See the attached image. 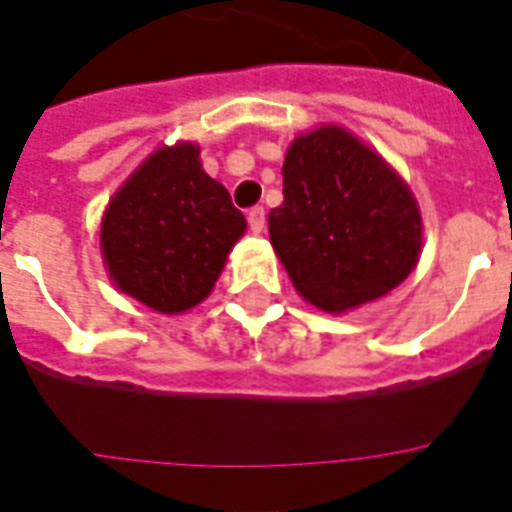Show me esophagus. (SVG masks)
Returning <instances> with one entry per match:
<instances>
[{
  "label": "esophagus",
  "instance_id": "esophagus-1",
  "mask_svg": "<svg viewBox=\"0 0 512 512\" xmlns=\"http://www.w3.org/2000/svg\"><path fill=\"white\" fill-rule=\"evenodd\" d=\"M246 219H249V227H252V233H263V230H266V211H263V206L249 208Z\"/></svg>",
  "mask_w": 512,
  "mask_h": 512
}]
</instances>
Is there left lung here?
<instances>
[{"instance_id": "1", "label": "left lung", "mask_w": 512, "mask_h": 512, "mask_svg": "<svg viewBox=\"0 0 512 512\" xmlns=\"http://www.w3.org/2000/svg\"><path fill=\"white\" fill-rule=\"evenodd\" d=\"M282 206L268 214L276 255L298 293L344 312L401 285L418 263L420 211L391 165L342 127L287 149Z\"/></svg>"}]
</instances>
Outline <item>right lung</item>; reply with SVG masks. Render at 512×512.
<instances>
[{"label": "right lung", "instance_id": "obj_1", "mask_svg": "<svg viewBox=\"0 0 512 512\" xmlns=\"http://www.w3.org/2000/svg\"><path fill=\"white\" fill-rule=\"evenodd\" d=\"M198 157L192 143L157 149L102 217V255L113 282L165 314L187 312L211 293L246 227Z\"/></svg>", "mask_w": 512, "mask_h": 512}]
</instances>
